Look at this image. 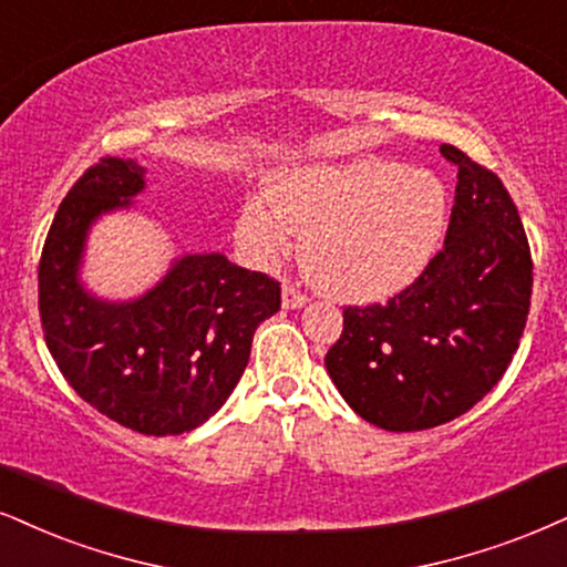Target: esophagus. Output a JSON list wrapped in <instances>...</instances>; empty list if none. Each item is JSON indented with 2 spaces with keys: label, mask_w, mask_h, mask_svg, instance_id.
<instances>
[{
  "label": "esophagus",
  "mask_w": 567,
  "mask_h": 567,
  "mask_svg": "<svg viewBox=\"0 0 567 567\" xmlns=\"http://www.w3.org/2000/svg\"><path fill=\"white\" fill-rule=\"evenodd\" d=\"M281 302H284L286 310H299V307L307 305V297L297 289V286H284Z\"/></svg>",
  "instance_id": "obj_1"
}]
</instances>
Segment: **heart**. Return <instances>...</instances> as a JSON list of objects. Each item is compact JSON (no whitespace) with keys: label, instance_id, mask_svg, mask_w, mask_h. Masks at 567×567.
<instances>
[{"label":"heart","instance_id":"1","mask_svg":"<svg viewBox=\"0 0 567 567\" xmlns=\"http://www.w3.org/2000/svg\"><path fill=\"white\" fill-rule=\"evenodd\" d=\"M265 199H247L236 241L260 268L289 255L302 234L310 281L344 302L400 295L433 260L446 228V188L425 167L362 157L276 173Z\"/></svg>","mask_w":567,"mask_h":567}]
</instances>
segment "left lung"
<instances>
[{
  "instance_id": "obj_1",
  "label": "left lung",
  "mask_w": 567,
  "mask_h": 567,
  "mask_svg": "<svg viewBox=\"0 0 567 567\" xmlns=\"http://www.w3.org/2000/svg\"><path fill=\"white\" fill-rule=\"evenodd\" d=\"M444 249L386 305L347 307L326 370L344 402L386 431L450 423L497 386L526 328L534 265L518 207L457 146Z\"/></svg>"
}]
</instances>
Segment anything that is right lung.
Listing matches in <instances>:
<instances>
[{"mask_svg": "<svg viewBox=\"0 0 567 567\" xmlns=\"http://www.w3.org/2000/svg\"><path fill=\"white\" fill-rule=\"evenodd\" d=\"M146 167L104 157L54 215L39 265L47 347L70 386L110 421L146 436L197 429L223 408L249 362L257 326L281 307V286L220 251L173 257L157 284L107 299L83 281L91 228L136 209Z\"/></svg>", "mask_w": 567, "mask_h": 567, "instance_id": "1", "label": "right lung"}]
</instances>
